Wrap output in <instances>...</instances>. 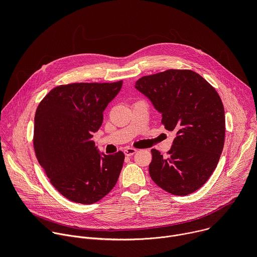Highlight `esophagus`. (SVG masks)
<instances>
[{"label":"esophagus","instance_id":"obj_1","mask_svg":"<svg viewBox=\"0 0 257 257\" xmlns=\"http://www.w3.org/2000/svg\"><path fill=\"white\" fill-rule=\"evenodd\" d=\"M136 152H137V151H136L135 149H133V148H127V149L124 150V154H125V156H127V157L133 156Z\"/></svg>","mask_w":257,"mask_h":257}]
</instances>
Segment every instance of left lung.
Masks as SVG:
<instances>
[{
  "mask_svg": "<svg viewBox=\"0 0 257 257\" xmlns=\"http://www.w3.org/2000/svg\"><path fill=\"white\" fill-rule=\"evenodd\" d=\"M162 114V124L175 131L168 157L152 150L150 175L162 189L188 195L215 170L224 149L225 109L216 90L196 72L170 69L135 83Z\"/></svg>",
  "mask_w": 257,
  "mask_h": 257,
  "instance_id": "left-lung-1",
  "label": "left lung"
}]
</instances>
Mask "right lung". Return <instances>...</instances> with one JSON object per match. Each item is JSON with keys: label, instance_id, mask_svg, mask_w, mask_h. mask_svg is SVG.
Listing matches in <instances>:
<instances>
[{"label": "right lung", "instance_id": "obj_1", "mask_svg": "<svg viewBox=\"0 0 257 257\" xmlns=\"http://www.w3.org/2000/svg\"><path fill=\"white\" fill-rule=\"evenodd\" d=\"M123 81L71 83L53 88L34 117L33 146L52 185L67 199L92 204L111 191L125 156L99 154L92 140L103 111Z\"/></svg>", "mask_w": 257, "mask_h": 257}]
</instances>
